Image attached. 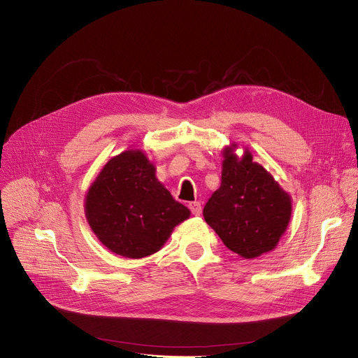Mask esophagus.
I'll return each instance as SVG.
<instances>
[{
	"mask_svg": "<svg viewBox=\"0 0 358 358\" xmlns=\"http://www.w3.org/2000/svg\"><path fill=\"white\" fill-rule=\"evenodd\" d=\"M189 208H190V210H192V213H193L194 216H200V213H201V204H200V201H193V203H190Z\"/></svg>",
	"mask_w": 358,
	"mask_h": 358,
	"instance_id": "1",
	"label": "esophagus"
}]
</instances>
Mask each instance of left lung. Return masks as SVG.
Segmentation results:
<instances>
[{
	"label": "left lung",
	"instance_id": "8db88e82",
	"mask_svg": "<svg viewBox=\"0 0 358 358\" xmlns=\"http://www.w3.org/2000/svg\"><path fill=\"white\" fill-rule=\"evenodd\" d=\"M235 148L223 149L222 182L203 216L224 245L251 259L277 247L290 222L292 199L248 149L238 158Z\"/></svg>",
	"mask_w": 358,
	"mask_h": 358
}]
</instances>
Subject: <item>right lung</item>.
I'll return each instance as SVG.
<instances>
[{"instance_id": "obj_1", "label": "right lung", "mask_w": 358, "mask_h": 358, "mask_svg": "<svg viewBox=\"0 0 358 358\" xmlns=\"http://www.w3.org/2000/svg\"><path fill=\"white\" fill-rule=\"evenodd\" d=\"M85 216L111 252L143 258L162 248L190 210L158 181L142 150L129 149L113 157L90 185Z\"/></svg>"}]
</instances>
